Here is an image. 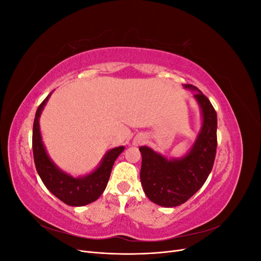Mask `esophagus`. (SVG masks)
Returning <instances> with one entry per match:
<instances>
[{"label":"esophagus","instance_id":"1","mask_svg":"<svg viewBox=\"0 0 261 261\" xmlns=\"http://www.w3.org/2000/svg\"><path fill=\"white\" fill-rule=\"evenodd\" d=\"M141 143H143V139H141V138H136L135 140H134V144H135V145H140Z\"/></svg>","mask_w":261,"mask_h":261}]
</instances>
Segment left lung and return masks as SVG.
<instances>
[{"label":"left lung","mask_w":261,"mask_h":261,"mask_svg":"<svg viewBox=\"0 0 261 261\" xmlns=\"http://www.w3.org/2000/svg\"><path fill=\"white\" fill-rule=\"evenodd\" d=\"M184 88L197 91L194 98L201 109L202 124L195 144L181 158L167 159L151 148L141 146L140 181L152 202L162 207H176L186 202L207 180L217 152L218 118L209 99L195 86Z\"/></svg>","instance_id":"1"}]
</instances>
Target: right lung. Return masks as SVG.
<instances>
[{
  "instance_id": "add662e5",
  "label": "right lung",
  "mask_w": 261,
  "mask_h": 261,
  "mask_svg": "<svg viewBox=\"0 0 261 261\" xmlns=\"http://www.w3.org/2000/svg\"><path fill=\"white\" fill-rule=\"evenodd\" d=\"M50 96L51 93L38 107L34 121L33 150L36 169L45 187L61 201L73 207L86 206L97 200L105 192L110 175H111L113 164L116 158L123 152L124 147L121 146L109 150L99 167L88 175L73 177L63 172L46 153L42 143L40 126H39V117Z\"/></svg>"
}]
</instances>
